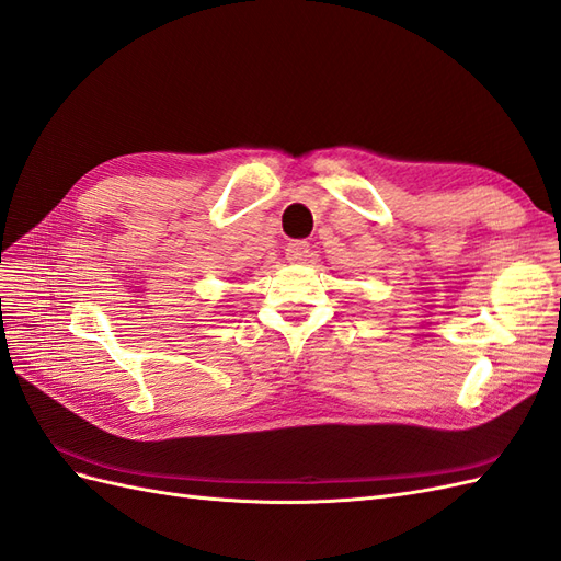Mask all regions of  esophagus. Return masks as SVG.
<instances>
[{
    "mask_svg": "<svg viewBox=\"0 0 561 561\" xmlns=\"http://www.w3.org/2000/svg\"><path fill=\"white\" fill-rule=\"evenodd\" d=\"M285 256L290 264H305L311 256V248L309 243H305V240H295V243H287Z\"/></svg>",
    "mask_w": 561,
    "mask_h": 561,
    "instance_id": "obj_1",
    "label": "esophagus"
}]
</instances>
